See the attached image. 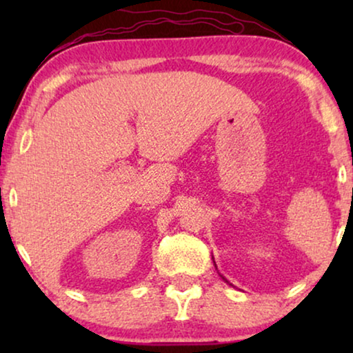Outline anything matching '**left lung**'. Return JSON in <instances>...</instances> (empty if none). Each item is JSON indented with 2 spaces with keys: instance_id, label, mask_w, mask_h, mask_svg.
<instances>
[{
  "instance_id": "1",
  "label": "left lung",
  "mask_w": 353,
  "mask_h": 353,
  "mask_svg": "<svg viewBox=\"0 0 353 353\" xmlns=\"http://www.w3.org/2000/svg\"><path fill=\"white\" fill-rule=\"evenodd\" d=\"M221 278H223V276H221ZM225 279V278H223ZM225 281H226V279H225ZM226 283H228V281H226Z\"/></svg>"
}]
</instances>
